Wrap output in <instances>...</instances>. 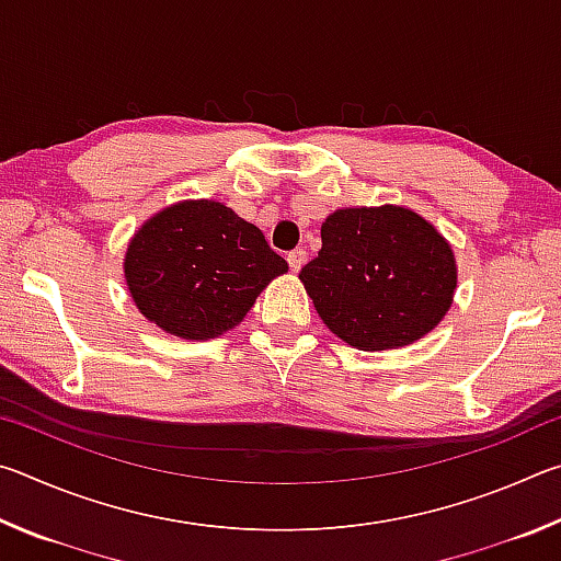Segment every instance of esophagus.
Wrapping results in <instances>:
<instances>
[{
  "label": "esophagus",
  "mask_w": 561,
  "mask_h": 561,
  "mask_svg": "<svg viewBox=\"0 0 561 561\" xmlns=\"http://www.w3.org/2000/svg\"><path fill=\"white\" fill-rule=\"evenodd\" d=\"M287 262H289L291 272H299L304 267V262H307V250H291L287 254Z\"/></svg>",
  "instance_id": "obj_1"
}]
</instances>
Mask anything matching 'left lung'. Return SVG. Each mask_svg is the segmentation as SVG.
<instances>
[{"label": "left lung", "instance_id": "1", "mask_svg": "<svg viewBox=\"0 0 561 561\" xmlns=\"http://www.w3.org/2000/svg\"><path fill=\"white\" fill-rule=\"evenodd\" d=\"M319 317L360 351L408 346L440 324L458 284L445 237L408 207H346L299 272Z\"/></svg>", "mask_w": 561, "mask_h": 561}]
</instances>
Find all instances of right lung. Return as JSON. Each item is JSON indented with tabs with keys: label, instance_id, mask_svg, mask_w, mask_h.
<instances>
[{
	"label": "right lung",
	"instance_id": "right-lung-1",
	"mask_svg": "<svg viewBox=\"0 0 561 561\" xmlns=\"http://www.w3.org/2000/svg\"><path fill=\"white\" fill-rule=\"evenodd\" d=\"M123 270L140 314L168 334L205 341L240 324L289 264L230 207L185 201L133 234Z\"/></svg>",
	"mask_w": 561,
	"mask_h": 561
}]
</instances>
